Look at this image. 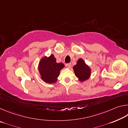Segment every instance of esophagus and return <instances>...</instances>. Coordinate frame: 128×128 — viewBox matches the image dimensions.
I'll list each match as a JSON object with an SVG mask.
<instances>
[{
	"label": "esophagus",
	"mask_w": 128,
	"mask_h": 128,
	"mask_svg": "<svg viewBox=\"0 0 128 128\" xmlns=\"http://www.w3.org/2000/svg\"><path fill=\"white\" fill-rule=\"evenodd\" d=\"M66 66L68 68H70L71 67V64L70 63H67L66 64Z\"/></svg>",
	"instance_id": "34e87169"
}]
</instances>
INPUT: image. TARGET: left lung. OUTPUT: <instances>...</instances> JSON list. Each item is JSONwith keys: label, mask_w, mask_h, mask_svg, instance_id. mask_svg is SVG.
Returning <instances> with one entry per match:
<instances>
[{"label": "left lung", "mask_w": 128, "mask_h": 128, "mask_svg": "<svg viewBox=\"0 0 128 128\" xmlns=\"http://www.w3.org/2000/svg\"><path fill=\"white\" fill-rule=\"evenodd\" d=\"M76 76L78 78L80 81H84L89 78L91 70L89 67L85 64L82 59L78 60L77 64L73 66Z\"/></svg>", "instance_id": "obj_1"}]
</instances>
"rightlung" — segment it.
<instances>
[{
    "label": "right lung",
    "instance_id": "right-lung-1",
    "mask_svg": "<svg viewBox=\"0 0 128 128\" xmlns=\"http://www.w3.org/2000/svg\"><path fill=\"white\" fill-rule=\"evenodd\" d=\"M64 65L60 62L57 63L54 55L50 57L44 58L40 60L39 64V71L42 80L49 84H52L57 81L60 71Z\"/></svg>",
    "mask_w": 128,
    "mask_h": 128
}]
</instances>
